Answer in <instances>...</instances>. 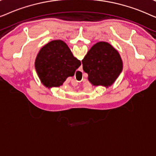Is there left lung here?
Listing matches in <instances>:
<instances>
[{
    "mask_svg": "<svg viewBox=\"0 0 156 156\" xmlns=\"http://www.w3.org/2000/svg\"><path fill=\"white\" fill-rule=\"evenodd\" d=\"M83 69L94 86H110L118 77L123 65L119 52L108 42H99L91 48L82 61Z\"/></svg>",
    "mask_w": 156,
    "mask_h": 156,
    "instance_id": "1",
    "label": "left lung"
}]
</instances>
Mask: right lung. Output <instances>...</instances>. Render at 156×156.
<instances>
[{"mask_svg": "<svg viewBox=\"0 0 156 156\" xmlns=\"http://www.w3.org/2000/svg\"><path fill=\"white\" fill-rule=\"evenodd\" d=\"M80 65V61L62 40H53L44 45L35 60L40 80L48 87L60 86L68 76L74 75Z\"/></svg>", "mask_w": 156, "mask_h": 156, "instance_id": "right-lung-1", "label": "right lung"}]
</instances>
